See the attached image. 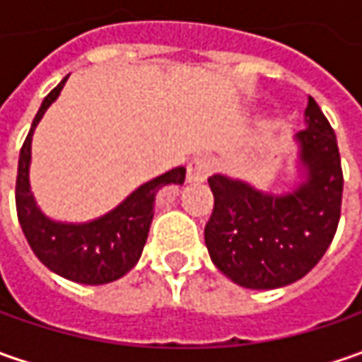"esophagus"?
<instances>
[{"mask_svg": "<svg viewBox=\"0 0 362 362\" xmlns=\"http://www.w3.org/2000/svg\"><path fill=\"white\" fill-rule=\"evenodd\" d=\"M214 167H216L214 159H209V157H205V155L195 157V159L187 165V179L191 183H202V181H205L209 175L214 173Z\"/></svg>", "mask_w": 362, "mask_h": 362, "instance_id": "obj_1", "label": "esophagus"}]
</instances>
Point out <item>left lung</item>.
<instances>
[{"mask_svg":"<svg viewBox=\"0 0 362 362\" xmlns=\"http://www.w3.org/2000/svg\"><path fill=\"white\" fill-rule=\"evenodd\" d=\"M306 181L286 195H268L223 175L209 177L214 211L205 223L211 262L235 284L272 290L304 278L332 242L342 203L337 134L308 96L306 129L298 132Z\"/></svg>","mask_w":362,"mask_h":362,"instance_id":"8db88e82","label":"left lung"}]
</instances>
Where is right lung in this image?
Listing matches in <instances>:
<instances>
[{
	"instance_id": "right-lung-1",
	"label": "right lung",
	"mask_w": 362,
	"mask_h": 362,
	"mask_svg": "<svg viewBox=\"0 0 362 362\" xmlns=\"http://www.w3.org/2000/svg\"><path fill=\"white\" fill-rule=\"evenodd\" d=\"M62 82L49 92L35 115L20 151L18 181H16V209L23 235L37 259L49 270L78 284H108L131 270L143 254L148 228L153 221L155 195L163 185H183L185 167L171 169L131 193L117 209L90 223H56L44 216L30 191V157L32 134L48 106L58 98Z\"/></svg>"
}]
</instances>
